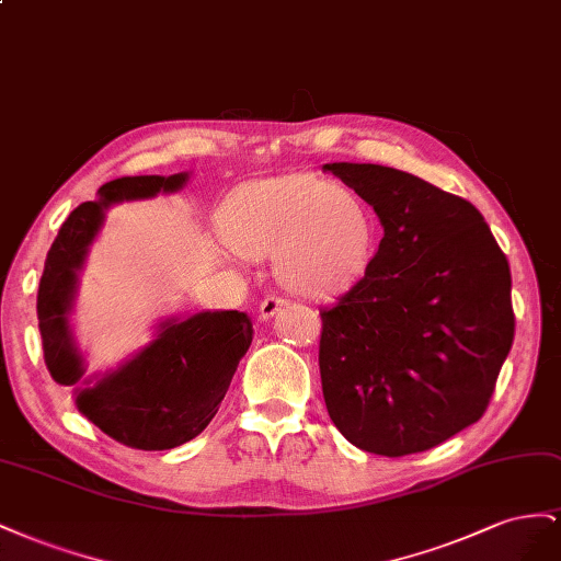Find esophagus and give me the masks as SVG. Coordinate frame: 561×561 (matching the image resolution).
<instances>
[{"label":"esophagus","mask_w":561,"mask_h":561,"mask_svg":"<svg viewBox=\"0 0 561 561\" xmlns=\"http://www.w3.org/2000/svg\"><path fill=\"white\" fill-rule=\"evenodd\" d=\"M284 306H286V300H284V298H279V296H267V298L261 302L259 317L263 319V322H267V319L275 317Z\"/></svg>","instance_id":"esophagus-1"}]
</instances>
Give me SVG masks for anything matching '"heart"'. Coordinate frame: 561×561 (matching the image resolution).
<instances>
[{
	"instance_id": "obj_1",
	"label": "heart",
	"mask_w": 561,
	"mask_h": 561,
	"mask_svg": "<svg viewBox=\"0 0 561 561\" xmlns=\"http://www.w3.org/2000/svg\"><path fill=\"white\" fill-rule=\"evenodd\" d=\"M228 242L249 259L275 255L284 286L308 298L347 291L369 270L378 228L345 183L284 173L239 185L222 211Z\"/></svg>"
}]
</instances>
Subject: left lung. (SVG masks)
Instances as JSON below:
<instances>
[{
  "instance_id": "left-lung-1",
  "label": "left lung",
  "mask_w": 561,
  "mask_h": 561,
  "mask_svg": "<svg viewBox=\"0 0 561 561\" xmlns=\"http://www.w3.org/2000/svg\"><path fill=\"white\" fill-rule=\"evenodd\" d=\"M374 206L378 253L322 310L333 425L378 456L427 451L482 419L515 339L512 277L470 202L380 164H324Z\"/></svg>"
}]
</instances>
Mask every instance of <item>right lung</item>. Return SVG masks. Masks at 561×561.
Here are the masks:
<instances>
[{"instance_id": "right-lung-1", "label": "right lung", "mask_w": 561, "mask_h": 561, "mask_svg": "<svg viewBox=\"0 0 561 561\" xmlns=\"http://www.w3.org/2000/svg\"><path fill=\"white\" fill-rule=\"evenodd\" d=\"M190 173L126 175L79 204L62 222L44 263L37 319L46 369L58 386H75L77 411L107 437L140 451H164L195 439L211 423L237 364L253 341V324L237 310H202L159 319L152 341L117 369L87 376L72 331V310L89 249L110 206L171 195Z\"/></svg>"}]
</instances>
